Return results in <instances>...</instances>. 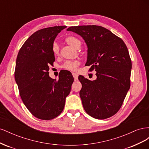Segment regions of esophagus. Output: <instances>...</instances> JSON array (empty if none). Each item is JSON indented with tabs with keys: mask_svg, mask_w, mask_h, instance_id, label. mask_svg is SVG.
<instances>
[{
	"mask_svg": "<svg viewBox=\"0 0 149 149\" xmlns=\"http://www.w3.org/2000/svg\"><path fill=\"white\" fill-rule=\"evenodd\" d=\"M72 74H73V78H74V79L75 81L78 80V74L77 73H72Z\"/></svg>",
	"mask_w": 149,
	"mask_h": 149,
	"instance_id": "1",
	"label": "esophagus"
}]
</instances>
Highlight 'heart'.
Here are the masks:
<instances>
[{
	"mask_svg": "<svg viewBox=\"0 0 149 149\" xmlns=\"http://www.w3.org/2000/svg\"><path fill=\"white\" fill-rule=\"evenodd\" d=\"M65 42L70 45L71 47H73L74 48H77L80 47L81 45V42L80 40L75 37L73 36H68L65 38ZM53 53L54 55H58L59 53L60 48L58 46V43H54L53 45L52 48ZM79 65V62L78 61H66L65 63L63 65V68L64 69L68 70H75L76 68Z\"/></svg>",
	"mask_w": 149,
	"mask_h": 149,
	"instance_id": "b5f03b06",
	"label": "heart"
}]
</instances>
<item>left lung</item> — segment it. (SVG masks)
<instances>
[{"label": "left lung", "instance_id": "left-lung-1", "mask_svg": "<svg viewBox=\"0 0 149 149\" xmlns=\"http://www.w3.org/2000/svg\"><path fill=\"white\" fill-rule=\"evenodd\" d=\"M66 30L83 38L88 47L85 65L96 71L94 81L78 77L84 109L95 119L109 118L119 110L130 88L132 63L128 49L123 40L101 26H74Z\"/></svg>", "mask_w": 149, "mask_h": 149}]
</instances>
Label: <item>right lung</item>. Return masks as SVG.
<instances>
[{
    "label": "right lung",
    "mask_w": 149,
    "mask_h": 149,
    "mask_svg": "<svg viewBox=\"0 0 149 149\" xmlns=\"http://www.w3.org/2000/svg\"><path fill=\"white\" fill-rule=\"evenodd\" d=\"M66 26L38 30L26 40L17 57L15 79L22 100L35 117L50 120L65 107L74 78L68 71H60L58 80L49 76V66L55 61L54 40Z\"/></svg>",
    "instance_id": "1"
}]
</instances>
